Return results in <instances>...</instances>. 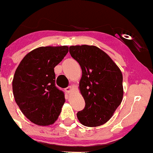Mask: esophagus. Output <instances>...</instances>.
I'll return each instance as SVG.
<instances>
[{
    "instance_id": "1",
    "label": "esophagus",
    "mask_w": 153,
    "mask_h": 153,
    "mask_svg": "<svg viewBox=\"0 0 153 153\" xmlns=\"http://www.w3.org/2000/svg\"><path fill=\"white\" fill-rule=\"evenodd\" d=\"M71 86H68V87H67L65 89V91H66V92H67V93H70V92H71Z\"/></svg>"
}]
</instances>
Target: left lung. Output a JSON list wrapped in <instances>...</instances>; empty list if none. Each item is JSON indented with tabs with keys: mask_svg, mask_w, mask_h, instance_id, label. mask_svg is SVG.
Returning <instances> with one entry per match:
<instances>
[{
	"mask_svg": "<svg viewBox=\"0 0 153 153\" xmlns=\"http://www.w3.org/2000/svg\"><path fill=\"white\" fill-rule=\"evenodd\" d=\"M69 53L82 69L79 87L85 107L77 113L78 120L86 126L105 124L122 101L121 70L107 54L95 46H71Z\"/></svg>",
	"mask_w": 153,
	"mask_h": 153,
	"instance_id": "1",
	"label": "left lung"
}]
</instances>
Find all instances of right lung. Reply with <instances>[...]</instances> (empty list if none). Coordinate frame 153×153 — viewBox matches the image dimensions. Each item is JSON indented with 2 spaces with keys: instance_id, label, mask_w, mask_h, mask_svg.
Returning a JSON list of instances; mask_svg holds the SVG:
<instances>
[{
  "instance_id": "1",
  "label": "right lung",
  "mask_w": 153,
  "mask_h": 153,
  "mask_svg": "<svg viewBox=\"0 0 153 153\" xmlns=\"http://www.w3.org/2000/svg\"><path fill=\"white\" fill-rule=\"evenodd\" d=\"M68 51L67 46L37 48L23 58L15 71L12 81L15 102L34 124H52L61 113L64 92L55 86L54 68Z\"/></svg>"
}]
</instances>
